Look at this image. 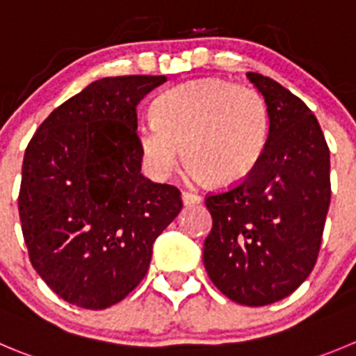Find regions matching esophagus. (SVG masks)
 Segmentation results:
<instances>
[{"label": "esophagus", "instance_id": "34e87169", "mask_svg": "<svg viewBox=\"0 0 356 356\" xmlns=\"http://www.w3.org/2000/svg\"><path fill=\"white\" fill-rule=\"evenodd\" d=\"M181 201H184L185 206H194L201 202V195L192 194V192H184V194H181Z\"/></svg>", "mask_w": 356, "mask_h": 356}]
</instances>
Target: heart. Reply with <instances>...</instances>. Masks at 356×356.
I'll list each match as a JSON object with an SVG mask.
<instances>
[{
    "label": "heart",
    "instance_id": "obj_1",
    "mask_svg": "<svg viewBox=\"0 0 356 356\" xmlns=\"http://www.w3.org/2000/svg\"><path fill=\"white\" fill-rule=\"evenodd\" d=\"M154 117L134 127L145 168L164 180L184 161L211 185L239 184L269 141V106L255 87L223 79L180 83L155 99Z\"/></svg>",
    "mask_w": 356,
    "mask_h": 356
}]
</instances>
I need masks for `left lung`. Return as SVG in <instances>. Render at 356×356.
Segmentation results:
<instances>
[{"label": "left lung", "mask_w": 356, "mask_h": 356, "mask_svg": "<svg viewBox=\"0 0 356 356\" xmlns=\"http://www.w3.org/2000/svg\"><path fill=\"white\" fill-rule=\"evenodd\" d=\"M248 79L269 106L257 168L206 195L213 227L202 260L216 289L243 306L285 299L309 276L330 204V152L302 99L260 73Z\"/></svg>", "instance_id": "obj_1"}]
</instances>
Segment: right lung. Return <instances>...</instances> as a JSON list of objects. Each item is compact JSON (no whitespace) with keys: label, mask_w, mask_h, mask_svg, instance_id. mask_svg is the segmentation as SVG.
I'll return each instance as SVG.
<instances>
[{"label":"right lung","mask_w":356,"mask_h":356,"mask_svg":"<svg viewBox=\"0 0 356 356\" xmlns=\"http://www.w3.org/2000/svg\"><path fill=\"white\" fill-rule=\"evenodd\" d=\"M165 76L101 79L57 106L29 141L19 215L29 260L66 302L106 309L147 274L180 191L141 175L136 106Z\"/></svg>","instance_id":"1"}]
</instances>
